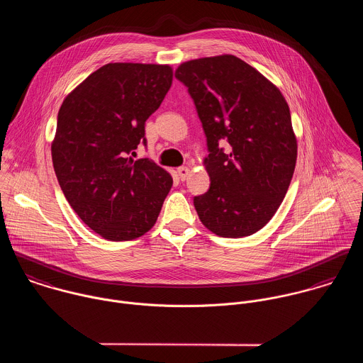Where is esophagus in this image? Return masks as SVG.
Segmentation results:
<instances>
[{
  "mask_svg": "<svg viewBox=\"0 0 363 363\" xmlns=\"http://www.w3.org/2000/svg\"><path fill=\"white\" fill-rule=\"evenodd\" d=\"M177 174H179L180 180H182V182H184V180L189 177V174H190V169H189V167H186V166H182V167H179V169H177Z\"/></svg>",
  "mask_w": 363,
  "mask_h": 363,
  "instance_id": "1",
  "label": "esophagus"
}]
</instances>
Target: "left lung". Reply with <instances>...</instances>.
Returning a JSON list of instances; mask_svg holds the SVG:
<instances>
[{
    "mask_svg": "<svg viewBox=\"0 0 363 363\" xmlns=\"http://www.w3.org/2000/svg\"><path fill=\"white\" fill-rule=\"evenodd\" d=\"M174 77L187 86L207 137L211 184L194 197L200 220L222 238L250 236L274 216L294 176L289 106L256 68L230 54L183 62Z\"/></svg>",
    "mask_w": 363,
    "mask_h": 363,
    "instance_id": "obj_1",
    "label": "left lung"
}]
</instances>
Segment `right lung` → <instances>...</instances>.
Here are the masks:
<instances>
[{"label": "right lung", "mask_w": 363, "mask_h": 363, "mask_svg": "<svg viewBox=\"0 0 363 363\" xmlns=\"http://www.w3.org/2000/svg\"><path fill=\"white\" fill-rule=\"evenodd\" d=\"M169 65L110 62L61 104L52 144L54 172L71 208L107 240H133L155 225L172 176L148 157L145 121L172 86Z\"/></svg>", "instance_id": "add662e5"}]
</instances>
